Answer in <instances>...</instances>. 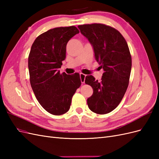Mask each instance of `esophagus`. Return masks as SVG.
Instances as JSON below:
<instances>
[{
    "mask_svg": "<svg viewBox=\"0 0 159 159\" xmlns=\"http://www.w3.org/2000/svg\"><path fill=\"white\" fill-rule=\"evenodd\" d=\"M80 80H81V82L82 84L85 83V75L82 74V73H80Z\"/></svg>",
    "mask_w": 159,
    "mask_h": 159,
    "instance_id": "obj_1",
    "label": "esophagus"
}]
</instances>
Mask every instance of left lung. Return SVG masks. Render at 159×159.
Listing matches in <instances>:
<instances>
[{"label":"left lung","instance_id":"left-lung-1","mask_svg":"<svg viewBox=\"0 0 159 159\" xmlns=\"http://www.w3.org/2000/svg\"><path fill=\"white\" fill-rule=\"evenodd\" d=\"M93 47L95 58L103 74L100 81L92 75L85 77V83L93 93L87 100L89 109L98 114L112 111L125 93L131 71V56L126 40L118 30L102 24L78 26Z\"/></svg>","mask_w":159,"mask_h":159}]
</instances>
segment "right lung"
<instances>
[{"mask_svg": "<svg viewBox=\"0 0 159 159\" xmlns=\"http://www.w3.org/2000/svg\"><path fill=\"white\" fill-rule=\"evenodd\" d=\"M80 32L75 26L50 29L38 36L28 56L31 87L46 111L61 115L68 112L71 98L81 85L80 74L60 73L66 58L67 43Z\"/></svg>", "mask_w": 159, "mask_h": 159, "instance_id": "right-lung-1", "label": "right lung"}]
</instances>
